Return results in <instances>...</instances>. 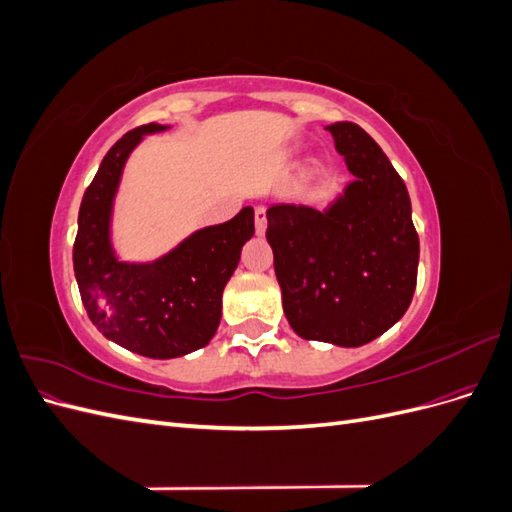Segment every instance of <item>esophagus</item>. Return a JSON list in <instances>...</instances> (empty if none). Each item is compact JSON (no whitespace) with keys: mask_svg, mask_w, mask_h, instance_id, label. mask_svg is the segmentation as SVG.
Wrapping results in <instances>:
<instances>
[{"mask_svg":"<svg viewBox=\"0 0 512 512\" xmlns=\"http://www.w3.org/2000/svg\"><path fill=\"white\" fill-rule=\"evenodd\" d=\"M254 224H256V235H265V230H267V209L265 207L254 209Z\"/></svg>","mask_w":512,"mask_h":512,"instance_id":"esophagus-1","label":"esophagus"}]
</instances>
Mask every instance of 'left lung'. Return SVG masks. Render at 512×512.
I'll return each mask as SVG.
<instances>
[{
	"label": "left lung",
	"mask_w": 512,
	"mask_h": 512,
	"mask_svg": "<svg viewBox=\"0 0 512 512\" xmlns=\"http://www.w3.org/2000/svg\"><path fill=\"white\" fill-rule=\"evenodd\" d=\"M354 181L327 209L273 205V250L284 314L303 339L356 348L406 314L416 288L418 235L406 183L361 126H327Z\"/></svg>",
	"instance_id": "1"
}]
</instances>
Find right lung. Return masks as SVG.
I'll return each instance as SVG.
<instances>
[{
  "mask_svg": "<svg viewBox=\"0 0 512 512\" xmlns=\"http://www.w3.org/2000/svg\"><path fill=\"white\" fill-rule=\"evenodd\" d=\"M170 126L147 123L108 149L85 190L74 241V275L89 320L130 352L175 359L211 342L222 318V292L241 247L254 237V209L200 228L151 262H123L111 241L113 205L123 166L145 134Z\"/></svg>",
  "mask_w": 512,
  "mask_h": 512,
  "instance_id": "add662e5",
  "label": "right lung"
}]
</instances>
